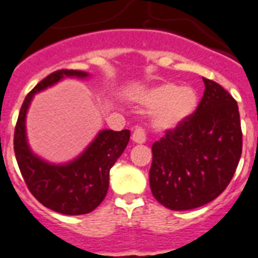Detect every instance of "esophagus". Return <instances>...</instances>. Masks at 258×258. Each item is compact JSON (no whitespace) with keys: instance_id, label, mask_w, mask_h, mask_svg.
<instances>
[{"instance_id":"esophagus-1","label":"esophagus","mask_w":258,"mask_h":258,"mask_svg":"<svg viewBox=\"0 0 258 258\" xmlns=\"http://www.w3.org/2000/svg\"><path fill=\"white\" fill-rule=\"evenodd\" d=\"M133 140L135 143H139V144H142V143L146 142L147 140L146 130L143 128V127H136L135 131H134V134H133Z\"/></svg>"}]
</instances>
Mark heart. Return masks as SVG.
I'll list each match as a JSON object with an SVG mask.
<instances>
[{
  "label": "heart",
  "mask_w": 258,
  "mask_h": 258,
  "mask_svg": "<svg viewBox=\"0 0 258 258\" xmlns=\"http://www.w3.org/2000/svg\"><path fill=\"white\" fill-rule=\"evenodd\" d=\"M143 105L152 109V124L159 131L176 128L196 111L198 94L191 86L166 82L151 89L142 98Z\"/></svg>",
  "instance_id": "obj_1"
}]
</instances>
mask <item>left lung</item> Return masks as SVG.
I'll list each match as a JSON object with an SVG mask.
<instances>
[{
	"label": "left lung",
	"instance_id": "8db88e82",
	"mask_svg": "<svg viewBox=\"0 0 258 258\" xmlns=\"http://www.w3.org/2000/svg\"><path fill=\"white\" fill-rule=\"evenodd\" d=\"M196 111L152 146L149 185L162 206L192 210L219 197L231 182L243 149L237 102L203 77Z\"/></svg>",
	"mask_w": 258,
	"mask_h": 258
}]
</instances>
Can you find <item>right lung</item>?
<instances>
[{
    "label": "right lung",
    "mask_w": 258,
    "mask_h": 258,
    "mask_svg": "<svg viewBox=\"0 0 258 258\" xmlns=\"http://www.w3.org/2000/svg\"><path fill=\"white\" fill-rule=\"evenodd\" d=\"M88 76L73 69H60L47 76L26 96L15 124V159L30 192L43 206L64 215L88 214L105 199L109 190L110 169L128 144L130 131L103 130L77 159L55 165L31 152L26 138V112L35 93L64 77L85 79Z\"/></svg>",
    "instance_id": "right-lung-1"
}]
</instances>
